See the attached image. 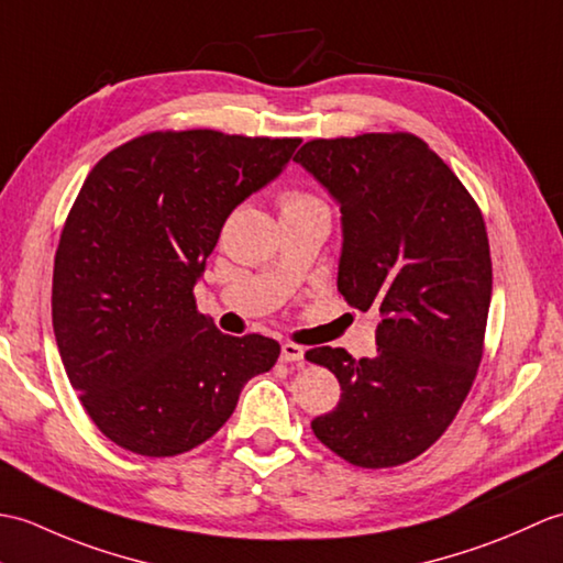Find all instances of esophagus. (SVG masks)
Masks as SVG:
<instances>
[{
    "instance_id": "34e87169",
    "label": "esophagus",
    "mask_w": 563,
    "mask_h": 563,
    "mask_svg": "<svg viewBox=\"0 0 563 563\" xmlns=\"http://www.w3.org/2000/svg\"><path fill=\"white\" fill-rule=\"evenodd\" d=\"M280 361L283 363H300V361H305V349L297 343H283Z\"/></svg>"
}]
</instances>
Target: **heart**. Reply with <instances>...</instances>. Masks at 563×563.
I'll return each mask as SVG.
<instances>
[{"instance_id": "b5f03b06", "label": "heart", "mask_w": 563, "mask_h": 563, "mask_svg": "<svg viewBox=\"0 0 563 563\" xmlns=\"http://www.w3.org/2000/svg\"><path fill=\"white\" fill-rule=\"evenodd\" d=\"M312 206H321V202L309 196L302 194V190H290V194L283 196V210H295V208H312Z\"/></svg>"}]
</instances>
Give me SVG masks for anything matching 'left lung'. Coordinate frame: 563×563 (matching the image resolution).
I'll return each instance as SVG.
<instances>
[{"label": "left lung", "instance_id": "1", "mask_svg": "<svg viewBox=\"0 0 563 563\" xmlns=\"http://www.w3.org/2000/svg\"><path fill=\"white\" fill-rule=\"evenodd\" d=\"M295 162L339 200V292L382 314L377 355L307 351L336 375V409L314 435L363 470L416 460L445 433L484 355L492 251L484 214L450 166L411 133L317 137Z\"/></svg>", "mask_w": 563, "mask_h": 563}]
</instances>
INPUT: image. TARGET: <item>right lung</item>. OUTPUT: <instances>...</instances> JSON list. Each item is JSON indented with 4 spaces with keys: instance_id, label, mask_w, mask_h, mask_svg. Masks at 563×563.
<instances>
[{
    "instance_id": "1",
    "label": "right lung",
    "mask_w": 563,
    "mask_h": 563,
    "mask_svg": "<svg viewBox=\"0 0 563 563\" xmlns=\"http://www.w3.org/2000/svg\"><path fill=\"white\" fill-rule=\"evenodd\" d=\"M297 145L154 130L89 172L55 251L53 329L69 385L115 445L145 457L198 448L278 361V341L214 329L194 285L230 212Z\"/></svg>"
}]
</instances>
